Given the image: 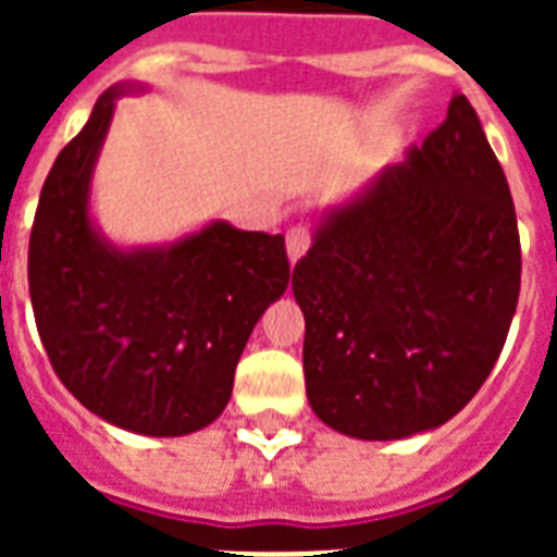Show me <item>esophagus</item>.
Here are the masks:
<instances>
[{
    "instance_id": "1",
    "label": "esophagus",
    "mask_w": 557,
    "mask_h": 557,
    "mask_svg": "<svg viewBox=\"0 0 557 557\" xmlns=\"http://www.w3.org/2000/svg\"><path fill=\"white\" fill-rule=\"evenodd\" d=\"M309 245H312V236L306 231L304 225H295L292 231L286 234V253H288V262L295 265L306 251H309Z\"/></svg>"
}]
</instances>
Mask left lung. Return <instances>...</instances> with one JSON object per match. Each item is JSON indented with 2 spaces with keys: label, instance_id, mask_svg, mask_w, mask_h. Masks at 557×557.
<instances>
[{
  "label": "left lung",
  "instance_id": "left-lung-1",
  "mask_svg": "<svg viewBox=\"0 0 557 557\" xmlns=\"http://www.w3.org/2000/svg\"><path fill=\"white\" fill-rule=\"evenodd\" d=\"M292 288L306 396L332 431L405 440L474 398L518 309L520 236L466 95L405 161L323 210Z\"/></svg>",
  "mask_w": 557,
  "mask_h": 557
}]
</instances>
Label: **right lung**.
Returning <instances> with one entry per match:
<instances>
[{"label":"right lung","mask_w":557,"mask_h":557,"mask_svg":"<svg viewBox=\"0 0 557 557\" xmlns=\"http://www.w3.org/2000/svg\"><path fill=\"white\" fill-rule=\"evenodd\" d=\"M117 83L57 156L28 245L39 338L69 393L103 422L187 436L225 410L253 326L288 286L283 234L213 219L176 243L121 248L91 216V176Z\"/></svg>","instance_id":"right-lung-1"}]
</instances>
